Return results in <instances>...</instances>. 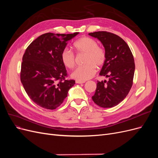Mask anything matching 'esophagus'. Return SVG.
Returning a JSON list of instances; mask_svg holds the SVG:
<instances>
[{
	"label": "esophagus",
	"instance_id": "34e87169",
	"mask_svg": "<svg viewBox=\"0 0 158 158\" xmlns=\"http://www.w3.org/2000/svg\"><path fill=\"white\" fill-rule=\"evenodd\" d=\"M85 82V81H80V80H76V84H83Z\"/></svg>",
	"mask_w": 158,
	"mask_h": 158
}]
</instances>
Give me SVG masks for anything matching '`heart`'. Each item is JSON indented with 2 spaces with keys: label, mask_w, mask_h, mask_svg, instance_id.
Segmentation results:
<instances>
[{
  "label": "heart",
  "mask_w": 158,
  "mask_h": 158,
  "mask_svg": "<svg viewBox=\"0 0 158 158\" xmlns=\"http://www.w3.org/2000/svg\"><path fill=\"white\" fill-rule=\"evenodd\" d=\"M73 46L78 52L85 53L83 66L76 68L71 74L74 79L80 81L87 80L92 78L96 72V68L102 67L107 59L106 51L102 47L98 45V41L89 37H83L76 41ZM62 63L68 69L75 66V55L73 51L67 48L63 50L60 55Z\"/></svg>",
  "instance_id": "b5f03b06"
}]
</instances>
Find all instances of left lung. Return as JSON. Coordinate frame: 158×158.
<instances>
[{"instance_id": "obj_1", "label": "left lung", "mask_w": 158, "mask_h": 158, "mask_svg": "<svg viewBox=\"0 0 158 158\" xmlns=\"http://www.w3.org/2000/svg\"><path fill=\"white\" fill-rule=\"evenodd\" d=\"M89 35L98 38L105 47L107 59L99 75L109 78V81H98L92 100L101 107H113L127 97L132 88L135 60L127 43L117 35L107 31Z\"/></svg>"}]
</instances>
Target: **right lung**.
Returning <instances> with one entry per match:
<instances>
[{"mask_svg":"<svg viewBox=\"0 0 158 158\" xmlns=\"http://www.w3.org/2000/svg\"><path fill=\"white\" fill-rule=\"evenodd\" d=\"M46 33L27 47L22 57L20 80L28 96L38 106L55 109L63 103L75 80H66L61 52L68 41L78 34Z\"/></svg>","mask_w":158,"mask_h":158,"instance_id":"obj_1","label":"right lung"}]
</instances>
